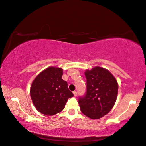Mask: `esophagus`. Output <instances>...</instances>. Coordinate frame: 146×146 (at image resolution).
<instances>
[{
	"label": "esophagus",
	"mask_w": 146,
	"mask_h": 146,
	"mask_svg": "<svg viewBox=\"0 0 146 146\" xmlns=\"http://www.w3.org/2000/svg\"><path fill=\"white\" fill-rule=\"evenodd\" d=\"M73 94H74V96H77V92H76V91H74V92H73Z\"/></svg>",
	"instance_id": "1"
}]
</instances>
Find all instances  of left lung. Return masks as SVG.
Instances as JSON below:
<instances>
[{
  "mask_svg": "<svg viewBox=\"0 0 146 146\" xmlns=\"http://www.w3.org/2000/svg\"><path fill=\"white\" fill-rule=\"evenodd\" d=\"M86 93L79 98V104L82 113L92 119H98L107 115L116 102L118 83L108 69L96 66L86 69Z\"/></svg>",
  "mask_w": 146,
  "mask_h": 146,
  "instance_id": "1",
  "label": "left lung"
}]
</instances>
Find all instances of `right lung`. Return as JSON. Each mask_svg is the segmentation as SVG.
Returning <instances> with one entry per match:
<instances>
[{
	"mask_svg": "<svg viewBox=\"0 0 146 146\" xmlns=\"http://www.w3.org/2000/svg\"><path fill=\"white\" fill-rule=\"evenodd\" d=\"M63 69L49 67L38 74L33 81L30 95L36 110L52 116L62 111L67 100L73 96L67 82L62 79Z\"/></svg>",
	"mask_w": 146,
	"mask_h": 146,
	"instance_id": "right-lung-1",
	"label": "right lung"
}]
</instances>
